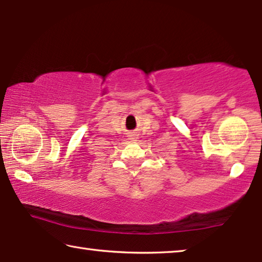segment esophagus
Returning a JSON list of instances; mask_svg holds the SVG:
<instances>
[{
	"label": "esophagus",
	"mask_w": 262,
	"mask_h": 262,
	"mask_svg": "<svg viewBox=\"0 0 262 262\" xmlns=\"http://www.w3.org/2000/svg\"><path fill=\"white\" fill-rule=\"evenodd\" d=\"M139 139V135L136 134V133H129V135H128V140H130L132 142H135Z\"/></svg>",
	"instance_id": "esophagus-1"
}]
</instances>
